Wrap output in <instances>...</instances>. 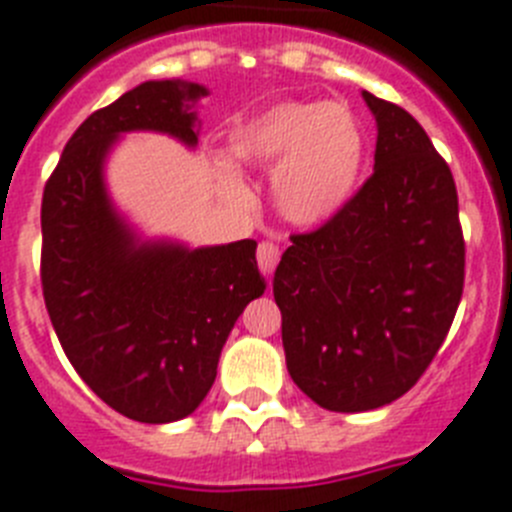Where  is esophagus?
Returning a JSON list of instances; mask_svg holds the SVG:
<instances>
[{
	"label": "esophagus",
	"mask_w": 512,
	"mask_h": 512,
	"mask_svg": "<svg viewBox=\"0 0 512 512\" xmlns=\"http://www.w3.org/2000/svg\"><path fill=\"white\" fill-rule=\"evenodd\" d=\"M278 260H281V250H278V244L273 242H260V247H257V265H260L262 273H273L275 265H278Z\"/></svg>",
	"instance_id": "34e87169"
}]
</instances>
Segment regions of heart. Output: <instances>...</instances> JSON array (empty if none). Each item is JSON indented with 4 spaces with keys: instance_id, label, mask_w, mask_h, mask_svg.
Returning <instances> with one entry per match:
<instances>
[{
    "instance_id": "1",
    "label": "heart",
    "mask_w": 512,
    "mask_h": 512,
    "mask_svg": "<svg viewBox=\"0 0 512 512\" xmlns=\"http://www.w3.org/2000/svg\"><path fill=\"white\" fill-rule=\"evenodd\" d=\"M368 139L361 118L342 102L281 100L247 118L229 136V154L252 167H270L275 211L296 226L335 219L353 201L366 164ZM226 193L242 185L221 167Z\"/></svg>"
}]
</instances>
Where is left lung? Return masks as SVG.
Wrapping results in <instances>:
<instances>
[{"label":"left lung","mask_w":512,"mask_h":512,"mask_svg":"<svg viewBox=\"0 0 512 512\" xmlns=\"http://www.w3.org/2000/svg\"><path fill=\"white\" fill-rule=\"evenodd\" d=\"M376 118L373 175L335 219L293 234L275 270L293 384L332 412H366L417 384L464 291L459 195L428 133L363 92Z\"/></svg>","instance_id":"8db88e82"}]
</instances>
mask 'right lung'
I'll return each instance as SVG.
<instances>
[{"instance_id": "obj_1", "label": "right lung", "mask_w": 512, "mask_h": 512, "mask_svg": "<svg viewBox=\"0 0 512 512\" xmlns=\"http://www.w3.org/2000/svg\"><path fill=\"white\" fill-rule=\"evenodd\" d=\"M206 95L180 79L133 87L74 131L43 190L41 283L61 348L102 402L151 425L195 412L231 327L265 293L255 239L198 250L144 242L105 188L121 133L198 144L193 108Z\"/></svg>"}]
</instances>
